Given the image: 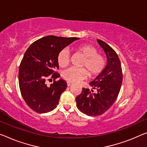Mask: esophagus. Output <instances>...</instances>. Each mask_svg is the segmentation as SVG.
<instances>
[{
	"label": "esophagus",
	"mask_w": 147,
	"mask_h": 147,
	"mask_svg": "<svg viewBox=\"0 0 147 147\" xmlns=\"http://www.w3.org/2000/svg\"><path fill=\"white\" fill-rule=\"evenodd\" d=\"M67 87H70L71 85H72V83L70 82H67Z\"/></svg>",
	"instance_id": "esophagus-1"
}]
</instances>
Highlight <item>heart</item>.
Returning <instances> with one entry per match:
<instances>
[{"mask_svg": "<svg viewBox=\"0 0 147 147\" xmlns=\"http://www.w3.org/2000/svg\"><path fill=\"white\" fill-rule=\"evenodd\" d=\"M75 50L83 56V60L81 66L84 68L77 69L69 67L62 74L64 80L68 82H78L86 78L98 76L103 70L106 65V60L103 56L97 53L95 47L91 45L84 44L76 47ZM58 63L60 67H65L68 64L69 61V53L67 49H63L58 55Z\"/></svg>", "mask_w": 147, "mask_h": 147, "instance_id": "heart-1", "label": "heart"}]
</instances>
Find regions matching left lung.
<instances>
[{
    "mask_svg": "<svg viewBox=\"0 0 147 147\" xmlns=\"http://www.w3.org/2000/svg\"><path fill=\"white\" fill-rule=\"evenodd\" d=\"M107 55L105 68L89 83L92 89L83 88L76 97L77 107L89 116H100L107 112L118 98L122 83L123 74L120 60L112 47L97 39Z\"/></svg>",
    "mask_w": 147,
    "mask_h": 147,
    "instance_id": "8db88e82",
    "label": "left lung"
}]
</instances>
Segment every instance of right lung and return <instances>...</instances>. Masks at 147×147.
<instances>
[{
  "label": "right lung",
  "mask_w": 147,
  "mask_h": 147,
  "mask_svg": "<svg viewBox=\"0 0 147 147\" xmlns=\"http://www.w3.org/2000/svg\"><path fill=\"white\" fill-rule=\"evenodd\" d=\"M77 37L46 36L33 42L25 53L19 67V86L22 97L28 107L37 113H47L56 108L61 94L67 87L60 79L58 55ZM50 86L47 80H52Z\"/></svg>",
  "instance_id": "1"
}]
</instances>
